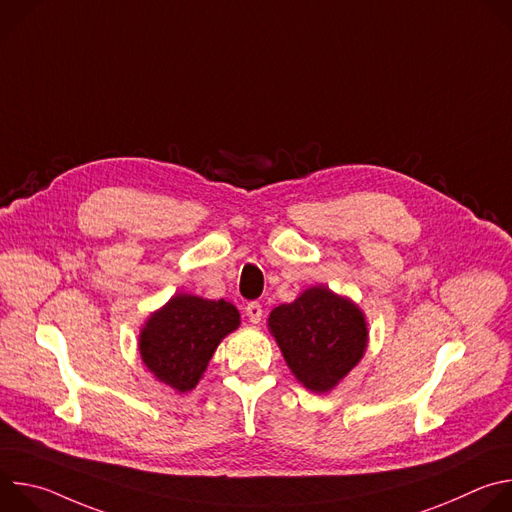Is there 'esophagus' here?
<instances>
[{
    "mask_svg": "<svg viewBox=\"0 0 512 512\" xmlns=\"http://www.w3.org/2000/svg\"><path fill=\"white\" fill-rule=\"evenodd\" d=\"M245 314H247V318H249L253 324H259L261 318H263V308H261L259 302H249L247 308H245Z\"/></svg>",
    "mask_w": 512,
    "mask_h": 512,
    "instance_id": "esophagus-1",
    "label": "esophagus"
}]
</instances>
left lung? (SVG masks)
<instances>
[{
  "label": "left lung",
  "mask_w": 512,
  "mask_h": 512,
  "mask_svg": "<svg viewBox=\"0 0 512 512\" xmlns=\"http://www.w3.org/2000/svg\"><path fill=\"white\" fill-rule=\"evenodd\" d=\"M269 330L291 373L314 393L330 391L348 375L369 338L362 312L324 285L277 306L269 314Z\"/></svg>",
  "instance_id": "8db88e82"
}]
</instances>
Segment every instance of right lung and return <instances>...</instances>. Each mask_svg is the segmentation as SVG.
Wrapping results in <instances>:
<instances>
[{"instance_id":"obj_1","label":"right lung","mask_w":512,"mask_h":512,"mask_svg":"<svg viewBox=\"0 0 512 512\" xmlns=\"http://www.w3.org/2000/svg\"><path fill=\"white\" fill-rule=\"evenodd\" d=\"M239 322L237 308L225 300L180 294L143 326L139 352L162 383L186 393L200 381L218 342Z\"/></svg>"}]
</instances>
